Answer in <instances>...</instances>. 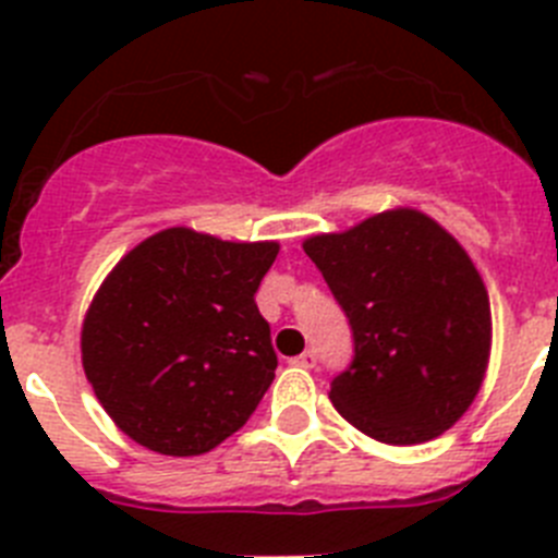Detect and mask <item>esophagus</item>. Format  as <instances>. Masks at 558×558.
Wrapping results in <instances>:
<instances>
[{"instance_id":"obj_1","label":"esophagus","mask_w":558,"mask_h":558,"mask_svg":"<svg viewBox=\"0 0 558 558\" xmlns=\"http://www.w3.org/2000/svg\"><path fill=\"white\" fill-rule=\"evenodd\" d=\"M295 366H304V368H315V363H318V354L313 352V349H307L304 354H299V357L293 360Z\"/></svg>"}]
</instances>
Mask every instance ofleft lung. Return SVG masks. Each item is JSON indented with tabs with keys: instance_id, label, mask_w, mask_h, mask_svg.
<instances>
[{
	"instance_id": "obj_1",
	"label": "left lung",
	"mask_w": 558,
	"mask_h": 558,
	"mask_svg": "<svg viewBox=\"0 0 558 558\" xmlns=\"http://www.w3.org/2000/svg\"><path fill=\"white\" fill-rule=\"evenodd\" d=\"M304 251L352 327L354 357L332 379L335 411L383 445L450 430L489 363V293L456 236L416 209L379 211Z\"/></svg>"
}]
</instances>
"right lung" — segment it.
I'll return each instance as SVG.
<instances>
[{
  "instance_id": "1",
  "label": "right lung",
  "mask_w": 558,
  "mask_h": 558,
  "mask_svg": "<svg viewBox=\"0 0 558 558\" xmlns=\"http://www.w3.org/2000/svg\"><path fill=\"white\" fill-rule=\"evenodd\" d=\"M279 243H229L179 226L106 276L83 318V372L136 445L201 456L248 422L274 383L254 293Z\"/></svg>"
}]
</instances>
